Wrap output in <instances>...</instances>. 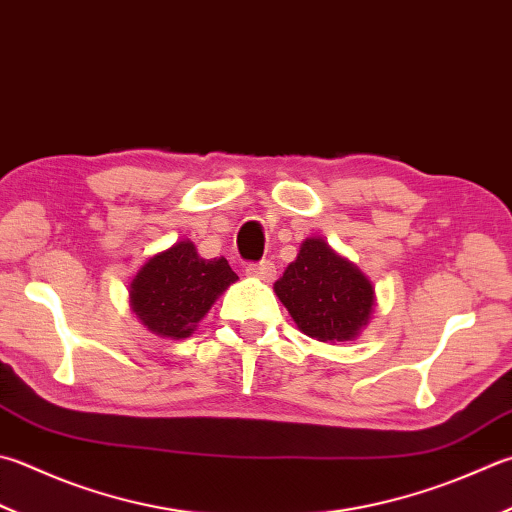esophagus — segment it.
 Masks as SVG:
<instances>
[{"label": "esophagus", "mask_w": 512, "mask_h": 512, "mask_svg": "<svg viewBox=\"0 0 512 512\" xmlns=\"http://www.w3.org/2000/svg\"><path fill=\"white\" fill-rule=\"evenodd\" d=\"M247 276H254L258 281H265V283H272L276 278V267L272 260H260V263H249L247 265Z\"/></svg>", "instance_id": "1"}]
</instances>
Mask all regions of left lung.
<instances>
[{
    "instance_id": "left-lung-1",
    "label": "left lung",
    "mask_w": 512,
    "mask_h": 512,
    "mask_svg": "<svg viewBox=\"0 0 512 512\" xmlns=\"http://www.w3.org/2000/svg\"><path fill=\"white\" fill-rule=\"evenodd\" d=\"M298 330L323 343L352 341L370 321L374 287L359 267L321 238H305L294 263L274 283Z\"/></svg>"
}]
</instances>
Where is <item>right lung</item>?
Segmentation results:
<instances>
[{"mask_svg":"<svg viewBox=\"0 0 512 512\" xmlns=\"http://www.w3.org/2000/svg\"><path fill=\"white\" fill-rule=\"evenodd\" d=\"M234 281L225 258H200L194 243L180 240L140 267L129 289L131 307L149 332L187 339Z\"/></svg>","mask_w":512,"mask_h":512,"instance_id":"1","label":"right lung"}]
</instances>
